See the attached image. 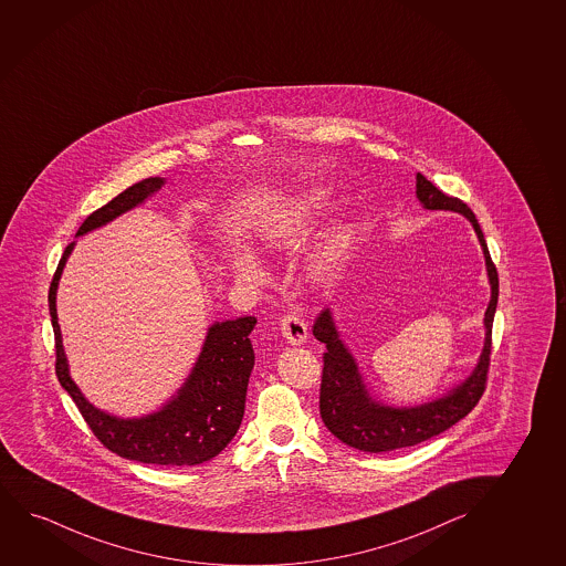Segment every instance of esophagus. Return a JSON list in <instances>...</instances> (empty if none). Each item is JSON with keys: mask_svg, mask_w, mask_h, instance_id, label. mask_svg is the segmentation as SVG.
Listing matches in <instances>:
<instances>
[{"mask_svg": "<svg viewBox=\"0 0 566 566\" xmlns=\"http://www.w3.org/2000/svg\"><path fill=\"white\" fill-rule=\"evenodd\" d=\"M281 333L286 338V343L301 346L308 338V325L298 315L289 314L281 319Z\"/></svg>", "mask_w": 566, "mask_h": 566, "instance_id": "1", "label": "esophagus"}]
</instances>
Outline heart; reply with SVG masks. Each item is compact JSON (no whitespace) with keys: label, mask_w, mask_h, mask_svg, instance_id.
I'll return each mask as SVG.
<instances>
[{"label":"heart","mask_w":566,"mask_h":566,"mask_svg":"<svg viewBox=\"0 0 566 566\" xmlns=\"http://www.w3.org/2000/svg\"><path fill=\"white\" fill-rule=\"evenodd\" d=\"M329 189L325 187H314L302 195L285 214H281L275 222L270 223V228L265 231L268 243L275 249H291L301 244L304 239H308L325 214V208L329 205ZM350 249L352 229L348 226H338L333 229L310 254L308 272L312 280L319 285H329L337 280ZM233 268L239 280L249 281V283L264 281V265L249 249L237 252Z\"/></svg>","instance_id":"1"}]
</instances>
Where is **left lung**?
Instances as JSON below:
<instances>
[{"label": "left lung", "instance_id": "left-lung-1", "mask_svg": "<svg viewBox=\"0 0 566 566\" xmlns=\"http://www.w3.org/2000/svg\"><path fill=\"white\" fill-rule=\"evenodd\" d=\"M417 199L427 210H450L465 216L479 237L484 262H486L490 302L484 314V346L479 364L474 365L465 380L442 394L440 398L424 401L419 406H388L377 400L365 385L358 361L343 343L331 308L323 310L314 323V337L325 344L323 354L322 390H319V413L331 434L359 451L380 453L400 450L408 446L421 444L453 427L479 403L486 385L490 352H492V323H494L500 281L494 262L488 252L486 239L476 218L465 202L448 197L432 186L422 174H417Z\"/></svg>", "mask_w": 566, "mask_h": 566}]
</instances>
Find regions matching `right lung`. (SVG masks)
<instances>
[{
    "mask_svg": "<svg viewBox=\"0 0 566 566\" xmlns=\"http://www.w3.org/2000/svg\"><path fill=\"white\" fill-rule=\"evenodd\" d=\"M165 178H147L122 191L82 223L76 237L103 228L132 208L144 205L165 186ZM76 241L61 258L50 286V314L55 333L57 379L71 394L84 421L101 444L120 458L153 465L191 467L216 458L235 437L244 416L247 387L254 367L251 331L256 317L214 322L207 331L201 354L186 382L163 408L144 417H116L87 401L72 380L57 317V286Z\"/></svg>",
    "mask_w": 566,
    "mask_h": 566,
    "instance_id": "add662e5",
    "label": "right lung"
}]
</instances>
